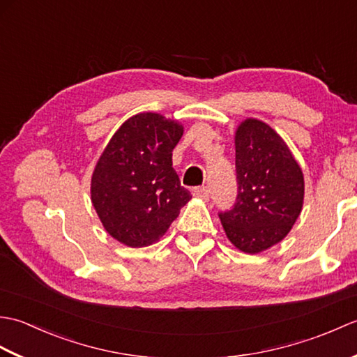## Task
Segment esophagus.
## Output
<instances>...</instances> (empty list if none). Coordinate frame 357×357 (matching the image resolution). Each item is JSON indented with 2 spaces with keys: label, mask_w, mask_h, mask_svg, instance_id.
<instances>
[{
  "label": "esophagus",
  "mask_w": 357,
  "mask_h": 357,
  "mask_svg": "<svg viewBox=\"0 0 357 357\" xmlns=\"http://www.w3.org/2000/svg\"><path fill=\"white\" fill-rule=\"evenodd\" d=\"M193 195L198 196V198H201V199H206L207 201L210 198V188L206 187V185L196 187L195 190H193Z\"/></svg>",
  "instance_id": "obj_1"
}]
</instances>
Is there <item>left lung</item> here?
I'll return each mask as SVG.
<instances>
[{
  "label": "left lung",
  "instance_id": "1",
  "mask_svg": "<svg viewBox=\"0 0 357 357\" xmlns=\"http://www.w3.org/2000/svg\"><path fill=\"white\" fill-rule=\"evenodd\" d=\"M234 144L236 201L218 215L231 244L255 255L291 230L304 202V174L282 138L261 121H244Z\"/></svg>",
  "mask_w": 357,
  "mask_h": 357
}]
</instances>
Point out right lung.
<instances>
[{"instance_id":"add662e5","label":"right lung","mask_w":357,"mask_h":357,"mask_svg":"<svg viewBox=\"0 0 357 357\" xmlns=\"http://www.w3.org/2000/svg\"><path fill=\"white\" fill-rule=\"evenodd\" d=\"M183 126L139 113L118 128L92 176V202L104 229L128 247L153 244L190 201L173 169Z\"/></svg>"}]
</instances>
